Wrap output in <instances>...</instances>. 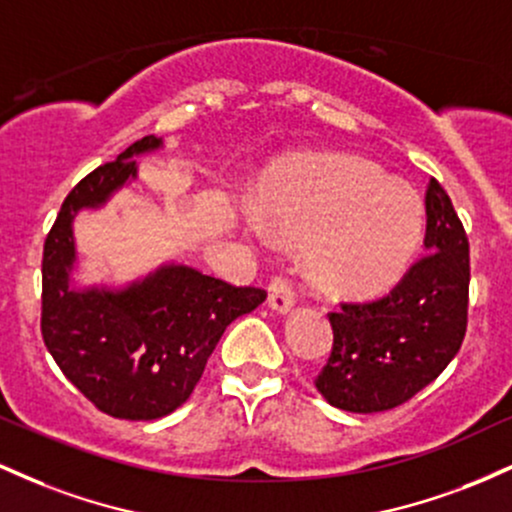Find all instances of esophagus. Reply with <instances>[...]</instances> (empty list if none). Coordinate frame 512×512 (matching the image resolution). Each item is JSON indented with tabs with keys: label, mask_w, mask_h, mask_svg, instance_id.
<instances>
[{
	"label": "esophagus",
	"mask_w": 512,
	"mask_h": 512,
	"mask_svg": "<svg viewBox=\"0 0 512 512\" xmlns=\"http://www.w3.org/2000/svg\"><path fill=\"white\" fill-rule=\"evenodd\" d=\"M269 305L276 310V313H289L293 308V286L286 276H272L269 281Z\"/></svg>",
	"instance_id": "obj_1"
}]
</instances>
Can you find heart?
<instances>
[{"mask_svg":"<svg viewBox=\"0 0 512 512\" xmlns=\"http://www.w3.org/2000/svg\"><path fill=\"white\" fill-rule=\"evenodd\" d=\"M426 209L414 187L358 158L289 170L245 209L255 236L267 226L308 240L305 257L327 289L366 293L392 284L419 248Z\"/></svg>","mask_w":512,"mask_h":512,"instance_id":"b5f03b06","label":"heart"}]
</instances>
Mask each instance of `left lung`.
<instances>
[{"label":"left lung","instance_id":"left-lung-1","mask_svg":"<svg viewBox=\"0 0 512 512\" xmlns=\"http://www.w3.org/2000/svg\"><path fill=\"white\" fill-rule=\"evenodd\" d=\"M426 255L375 301L327 317L334 342L315 387L332 407L375 414L409 402L438 378L467 332L469 240L448 192L426 187Z\"/></svg>","mask_w":512,"mask_h":512}]
</instances>
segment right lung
I'll use <instances>...</instances> for the list:
<instances>
[{"mask_svg":"<svg viewBox=\"0 0 512 512\" xmlns=\"http://www.w3.org/2000/svg\"><path fill=\"white\" fill-rule=\"evenodd\" d=\"M158 146L149 134L88 173L62 202L43 248V342L88 402L129 421L161 419L185 404L226 327L267 298L185 264L156 269L122 291L72 289L76 211L101 207L137 178L134 156Z\"/></svg>","mask_w":512,"mask_h":512,"instance_id":"right-lung-1","label":"right lung"}]
</instances>
